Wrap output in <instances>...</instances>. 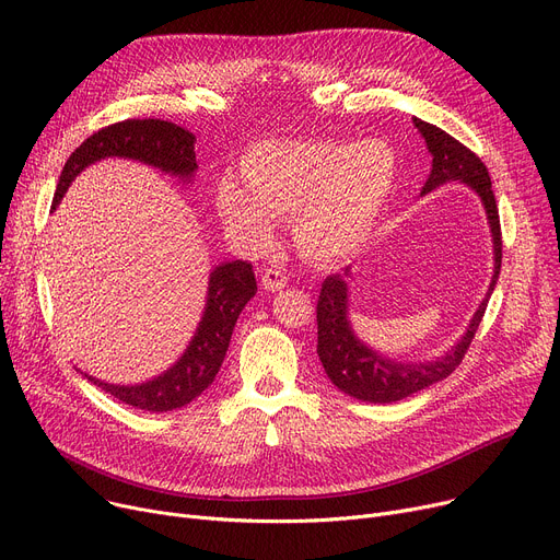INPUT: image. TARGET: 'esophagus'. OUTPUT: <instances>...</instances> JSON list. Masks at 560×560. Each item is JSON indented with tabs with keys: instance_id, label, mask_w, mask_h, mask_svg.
<instances>
[{
	"instance_id": "esophagus-1",
	"label": "esophagus",
	"mask_w": 560,
	"mask_h": 560,
	"mask_svg": "<svg viewBox=\"0 0 560 560\" xmlns=\"http://www.w3.org/2000/svg\"><path fill=\"white\" fill-rule=\"evenodd\" d=\"M285 283H288V272L283 268H270V270H265L260 277V285L265 290H272V292L285 288Z\"/></svg>"
}]
</instances>
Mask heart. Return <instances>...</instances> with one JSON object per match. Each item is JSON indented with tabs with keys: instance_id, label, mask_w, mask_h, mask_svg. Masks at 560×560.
I'll return each mask as SVG.
<instances>
[{
	"instance_id": "b5f03b06",
	"label": "heart",
	"mask_w": 560,
	"mask_h": 560,
	"mask_svg": "<svg viewBox=\"0 0 560 560\" xmlns=\"http://www.w3.org/2000/svg\"><path fill=\"white\" fill-rule=\"evenodd\" d=\"M243 182L224 176L218 215L235 241L265 249L277 220H292L300 252L315 262L354 256L374 233L395 190L397 159L381 140L298 138L245 152Z\"/></svg>"
}]
</instances>
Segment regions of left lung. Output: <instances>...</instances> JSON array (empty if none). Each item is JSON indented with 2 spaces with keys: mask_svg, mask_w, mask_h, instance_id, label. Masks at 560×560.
Here are the masks:
<instances>
[{
  "mask_svg": "<svg viewBox=\"0 0 560 560\" xmlns=\"http://www.w3.org/2000/svg\"><path fill=\"white\" fill-rule=\"evenodd\" d=\"M413 125L422 133L433 156L431 174L422 188V195L447 182H463L481 197L492 233L494 270L486 298L479 304L475 317L469 319L465 336L445 357L424 363L393 361L384 354H376L374 349L361 342L354 336V331H351L347 317V279L351 277L349 268L342 275H331L325 279L317 300V357L336 388H340L349 397L372 404L399 401L408 395L438 384V381L447 378L460 365L469 342H472L481 325L488 300L499 279V270H502V226H499V211L488 167L472 150H467L463 142L452 138L447 131L420 120V117H413Z\"/></svg>",
  "mask_w": 560,
  "mask_h": 560,
  "instance_id": "left-lung-1",
  "label": "left lung"
}]
</instances>
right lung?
I'll use <instances>...</instances> for the list:
<instances>
[{"instance_id":"1","label":"right lung","mask_w":560,"mask_h":560,"mask_svg":"<svg viewBox=\"0 0 560 560\" xmlns=\"http://www.w3.org/2000/svg\"><path fill=\"white\" fill-rule=\"evenodd\" d=\"M115 156L154 165L186 182L197 170L195 136L188 129L176 127L167 120H152V117L150 120L144 117V120L115 122L95 131L91 138H85L70 154L56 186L51 211L63 199L68 186L83 167ZM254 295L256 277L252 262H222L211 272L209 298H206V308L199 327L188 349L184 351V357L167 372L136 386H115L88 374L85 378L93 381L95 386H100L115 399L142 410H152V413L182 408L213 384V378L226 357L235 322H238L241 311Z\"/></svg>"}]
</instances>
